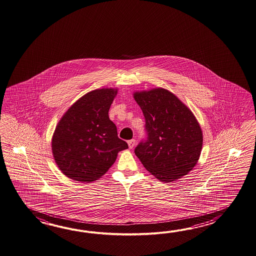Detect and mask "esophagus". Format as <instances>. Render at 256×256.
Segmentation results:
<instances>
[{
    "instance_id": "esophagus-1",
    "label": "esophagus",
    "mask_w": 256,
    "mask_h": 256,
    "mask_svg": "<svg viewBox=\"0 0 256 256\" xmlns=\"http://www.w3.org/2000/svg\"><path fill=\"white\" fill-rule=\"evenodd\" d=\"M136 141L134 139H132L130 141H128V146H129V148L132 149V147L134 146H136Z\"/></svg>"
}]
</instances>
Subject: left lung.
I'll use <instances>...</instances> for the list:
<instances>
[{"label": "left lung", "instance_id": "obj_1", "mask_svg": "<svg viewBox=\"0 0 256 256\" xmlns=\"http://www.w3.org/2000/svg\"><path fill=\"white\" fill-rule=\"evenodd\" d=\"M146 119L147 139L134 152L149 173L172 182L190 172L202 152L203 136L195 115L163 88L134 93Z\"/></svg>", "mask_w": 256, "mask_h": 256}]
</instances>
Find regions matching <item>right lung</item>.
Returning a JSON list of instances; mask_svg holds the SVG:
<instances>
[{"label": "right lung", "mask_w": 256, "mask_h": 256, "mask_svg": "<svg viewBox=\"0 0 256 256\" xmlns=\"http://www.w3.org/2000/svg\"><path fill=\"white\" fill-rule=\"evenodd\" d=\"M117 88H98L78 98L62 116L52 137V152L61 172L75 181L100 178L128 144L118 137L109 110Z\"/></svg>", "instance_id": "obj_1"}]
</instances>
